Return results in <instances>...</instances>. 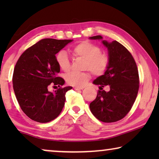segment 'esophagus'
<instances>
[{
    "instance_id": "obj_1",
    "label": "esophagus",
    "mask_w": 159,
    "mask_h": 159,
    "mask_svg": "<svg viewBox=\"0 0 159 159\" xmlns=\"http://www.w3.org/2000/svg\"><path fill=\"white\" fill-rule=\"evenodd\" d=\"M74 89L76 90H82V89H84V87H74Z\"/></svg>"
}]
</instances>
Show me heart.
<instances>
[{"label": "heart", "instance_id": "heart-1", "mask_svg": "<svg viewBox=\"0 0 159 159\" xmlns=\"http://www.w3.org/2000/svg\"><path fill=\"white\" fill-rule=\"evenodd\" d=\"M73 53L76 56L84 59V69H89L95 75H101L106 70L109 63V58L101 53V48L88 41L80 43L73 48ZM56 62L62 71L67 72L71 67L70 61L67 53L64 50L56 54ZM90 78L88 71L75 72L71 71L66 75V80L69 84L76 86H84Z\"/></svg>", "mask_w": 159, "mask_h": 159}]
</instances>
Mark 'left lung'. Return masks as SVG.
<instances>
[{
  "mask_svg": "<svg viewBox=\"0 0 159 159\" xmlns=\"http://www.w3.org/2000/svg\"><path fill=\"white\" fill-rule=\"evenodd\" d=\"M90 40H101L107 48L109 63L103 75L93 83L99 85L97 97L90 104L92 114L103 122H115L123 119L135 101L139 89L138 67L132 54L117 41L108 42L96 35ZM108 86L109 90H102Z\"/></svg>",
  "mask_w": 159,
  "mask_h": 159,
  "instance_id": "left-lung-1",
  "label": "left lung"
}]
</instances>
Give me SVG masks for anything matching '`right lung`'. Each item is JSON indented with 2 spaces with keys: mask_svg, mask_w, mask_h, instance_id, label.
I'll use <instances>...</instances> for the list:
<instances>
[{
  "mask_svg": "<svg viewBox=\"0 0 159 159\" xmlns=\"http://www.w3.org/2000/svg\"><path fill=\"white\" fill-rule=\"evenodd\" d=\"M72 40L43 39L26 50L17 61L13 88L21 110L32 120L49 122L61 112L65 95L72 87H60L53 93L47 89L51 85L64 84V80L58 77L60 67L56 54Z\"/></svg>",
  "mask_w": 159,
  "mask_h": 159,
  "instance_id": "add662e5",
  "label": "right lung"
}]
</instances>
